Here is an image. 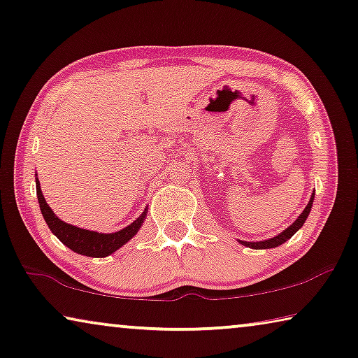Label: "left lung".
I'll use <instances>...</instances> for the list:
<instances>
[{
	"label": "left lung",
	"mask_w": 358,
	"mask_h": 358,
	"mask_svg": "<svg viewBox=\"0 0 358 358\" xmlns=\"http://www.w3.org/2000/svg\"><path fill=\"white\" fill-rule=\"evenodd\" d=\"M313 197H315V191L312 193V197H310V201H308V204L306 206V209H303L301 215L296 218V222L292 223V225L287 227L286 230H282L280 234H276V236L270 238V239H264V241H255V243L254 241H241V239H239V244H243V246L250 248V249H273V248L281 246V244L286 243L287 239L292 236V234L301 230L303 223H306L308 213H310V210H312Z\"/></svg>",
	"instance_id": "8db88e82"
}]
</instances>
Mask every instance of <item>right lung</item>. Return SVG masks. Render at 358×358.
Segmentation results:
<instances>
[{
	"label": "right lung",
	"instance_id": "1",
	"mask_svg": "<svg viewBox=\"0 0 358 358\" xmlns=\"http://www.w3.org/2000/svg\"><path fill=\"white\" fill-rule=\"evenodd\" d=\"M36 197H38L40 210L45 218L46 225L50 227L52 234L59 239V241L72 249L73 252L87 255V257H108L112 252H115L117 249H120L124 244H127L135 234L140 231L145 218L148 215V210L141 213L135 222L130 225L122 228V230L115 233H98V231H90L83 230V228L73 227L71 223L62 222L55 212L51 210V207L48 206L45 196L41 193L40 181L36 178Z\"/></svg>",
	"mask_w": 358,
	"mask_h": 358
}]
</instances>
